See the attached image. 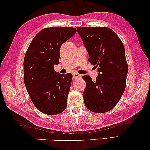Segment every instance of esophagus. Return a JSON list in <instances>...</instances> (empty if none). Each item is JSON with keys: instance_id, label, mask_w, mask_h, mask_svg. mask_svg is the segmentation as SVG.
Instances as JSON below:
<instances>
[{"instance_id": "esophagus-1", "label": "esophagus", "mask_w": 150, "mask_h": 150, "mask_svg": "<svg viewBox=\"0 0 150 150\" xmlns=\"http://www.w3.org/2000/svg\"><path fill=\"white\" fill-rule=\"evenodd\" d=\"M72 75H73V78H74V79H78V78H79L81 77V75H80L79 74L76 73V72L73 73Z\"/></svg>"}]
</instances>
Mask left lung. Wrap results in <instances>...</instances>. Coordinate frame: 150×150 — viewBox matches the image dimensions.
<instances>
[{
	"label": "left lung",
	"mask_w": 150,
	"mask_h": 150,
	"mask_svg": "<svg viewBox=\"0 0 150 150\" xmlns=\"http://www.w3.org/2000/svg\"><path fill=\"white\" fill-rule=\"evenodd\" d=\"M76 28L89 54L88 61L99 72L94 82L89 76H82L86 82L83 93L85 105L95 113L110 111L126 88L128 66L123 43L108 27Z\"/></svg>",
	"instance_id": "obj_1"
}]
</instances>
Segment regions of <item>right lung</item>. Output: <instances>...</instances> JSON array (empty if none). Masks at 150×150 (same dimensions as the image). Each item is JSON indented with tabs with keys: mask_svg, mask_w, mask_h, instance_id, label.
Instances as JSON below:
<instances>
[{
	"mask_svg": "<svg viewBox=\"0 0 150 150\" xmlns=\"http://www.w3.org/2000/svg\"><path fill=\"white\" fill-rule=\"evenodd\" d=\"M76 33L73 27H50L40 30L29 45L24 59V81L32 102L39 111L56 115L67 105L72 74H60V48Z\"/></svg>",
	"mask_w": 150,
	"mask_h": 150,
	"instance_id": "obj_1",
	"label": "right lung"
}]
</instances>
